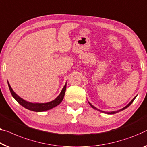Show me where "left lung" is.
I'll return each mask as SVG.
<instances>
[{
    "instance_id": "left-lung-1",
    "label": "left lung",
    "mask_w": 147,
    "mask_h": 147,
    "mask_svg": "<svg viewBox=\"0 0 147 147\" xmlns=\"http://www.w3.org/2000/svg\"><path fill=\"white\" fill-rule=\"evenodd\" d=\"M135 98H136V97H135L134 98H133V99L132 100H131V102L129 103V104H127V106H126L125 107V108H123V109H121V110H123V109H125V108H128V107H129V106H130V105H131V104H132V103H133V101H134V100L135 99ZM89 104H90V103H89ZM90 106H91L92 107V108H94V109H96V108H95V107H94V106H92V105H91V104H90ZM115 113V112H114V111H113V112H110V113H111V114H113V113Z\"/></svg>"
}]
</instances>
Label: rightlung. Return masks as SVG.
Returning a JSON list of instances; mask_svg holds the SVG:
<instances>
[{
    "label": "right lung",
    "instance_id": "obj_1",
    "mask_svg": "<svg viewBox=\"0 0 147 147\" xmlns=\"http://www.w3.org/2000/svg\"><path fill=\"white\" fill-rule=\"evenodd\" d=\"M8 87H9L10 93L13 98H14L16 101L19 103L21 106L24 107L25 108L30 109V110L34 111H47L48 109H50L54 107H55L60 104V103L63 101V98H64L65 91H66V84L65 85L64 88H63L62 91L57 98L55 100H54L53 101H51L48 103H44V104H33V103L28 102L25 101L24 100L22 99L20 97H19L16 93L13 91V90L11 88L10 85L8 82Z\"/></svg>",
    "mask_w": 147,
    "mask_h": 147
}]
</instances>
